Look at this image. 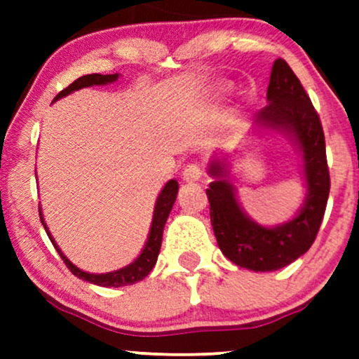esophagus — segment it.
Instances as JSON below:
<instances>
[{
    "label": "esophagus",
    "instance_id": "esophagus-1",
    "mask_svg": "<svg viewBox=\"0 0 359 359\" xmlns=\"http://www.w3.org/2000/svg\"><path fill=\"white\" fill-rule=\"evenodd\" d=\"M182 179L185 182H197V180L203 179V168H201L197 163H191L184 168Z\"/></svg>",
    "mask_w": 359,
    "mask_h": 359
}]
</instances>
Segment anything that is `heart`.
<instances>
[{"label": "heart", "mask_w": 359, "mask_h": 359, "mask_svg": "<svg viewBox=\"0 0 359 359\" xmlns=\"http://www.w3.org/2000/svg\"><path fill=\"white\" fill-rule=\"evenodd\" d=\"M214 90V94H216V96H219V94H222V93H224V88H222V86H216V88H214L212 89Z\"/></svg>", "instance_id": "1"}]
</instances>
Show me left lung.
Wrapping results in <instances>:
<instances>
[{
	"instance_id": "1",
	"label": "left lung",
	"mask_w": 359,
	"mask_h": 359,
	"mask_svg": "<svg viewBox=\"0 0 359 359\" xmlns=\"http://www.w3.org/2000/svg\"><path fill=\"white\" fill-rule=\"evenodd\" d=\"M265 106L255 126L282 133L294 143L302 158L306 199L290 221L263 226L243 211L236 187L229 177V155L209 160L212 177L205 189L211 224L217 245L234 265L253 271H273L302 257L314 243L327 204L329 168L325 160L324 131L319 114L294 71L283 59L273 62Z\"/></svg>"
}]
</instances>
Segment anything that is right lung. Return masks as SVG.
<instances>
[{"label":"right lung","instance_id":"obj_1","mask_svg":"<svg viewBox=\"0 0 359 359\" xmlns=\"http://www.w3.org/2000/svg\"><path fill=\"white\" fill-rule=\"evenodd\" d=\"M119 74H108V76H102V74H88V76H82L79 79H76L71 86H67L64 90H60L59 94L55 96L53 101H59L62 97L69 96L72 94L74 90H79L82 88H90V86H106L111 84V82L118 81ZM177 192H179V182L175 179L168 180V182L163 185L162 192L158 194L156 197V203L154 208V217H151V226L150 231H148V238L145 241V246H143L142 253L138 255L130 265L123 266V269L114 270V271H108V273H89V271H84L81 269H77L76 265L62 253V250L59 248L53 236L48 231L47 222L43 219L42 214V208H40V221H42L45 231H47L48 238H50L52 245L55 246L57 253L60 255V258L64 259V263L67 265V269L76 275L77 278L86 280V282L94 283V285L100 287H125V285H133V283L140 282L150 273L151 269L155 266L156 258H158L160 253V246H162V236H163V228H165V222L168 214L172 211V205H174L175 199H177Z\"/></svg>","mask_w":359,"mask_h":359}]
</instances>
